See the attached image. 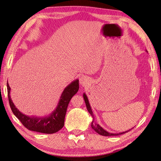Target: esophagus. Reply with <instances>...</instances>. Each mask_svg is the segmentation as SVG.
Instances as JSON below:
<instances>
[{"instance_id":"obj_1","label":"esophagus","mask_w":161,"mask_h":161,"mask_svg":"<svg viewBox=\"0 0 161 161\" xmlns=\"http://www.w3.org/2000/svg\"><path fill=\"white\" fill-rule=\"evenodd\" d=\"M88 83V79L86 76H82L80 78V85H86Z\"/></svg>"}]
</instances>
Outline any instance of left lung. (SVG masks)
Listing matches in <instances>:
<instances>
[{
    "instance_id": "obj_1",
    "label": "left lung",
    "mask_w": 161,
    "mask_h": 161,
    "mask_svg": "<svg viewBox=\"0 0 161 161\" xmlns=\"http://www.w3.org/2000/svg\"><path fill=\"white\" fill-rule=\"evenodd\" d=\"M147 51V50H146ZM83 97L84 99V101H85V103H86V108H87V110L89 112V114H91V115L92 116V118H93V121L91 122V127L93 129L95 132H97V133H99L100 135L102 136H119V135H121L123 134V133H125L126 132L129 131L131 129H129L127 131H123V132H119V133H111V132H108L107 131H106L104 129H103L102 127V126L97 124V122H96L95 121V118H94V115L93 114V111H92V109L91 107V105L89 103V101H88V99L87 97V95L85 94V93L83 94ZM132 128V129H133Z\"/></svg>"
}]
</instances>
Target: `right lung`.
Listing matches in <instances>:
<instances>
[{
    "label": "right lung",
    "instance_id": "add662e5",
    "mask_svg": "<svg viewBox=\"0 0 161 161\" xmlns=\"http://www.w3.org/2000/svg\"><path fill=\"white\" fill-rule=\"evenodd\" d=\"M7 87L10 107L13 114L22 124L30 131L50 134L59 131L64 126L65 115L68 104L71 98L77 93L79 90V80L77 79L73 81L64 88L56 108L48 115L43 117H37L35 115L29 116L20 112L12 100L10 96L11 88L9 87L8 81L7 83Z\"/></svg>",
    "mask_w": 161,
    "mask_h": 161
}]
</instances>
